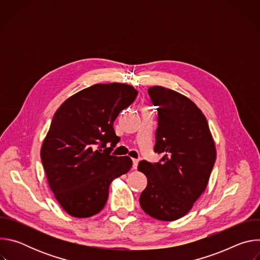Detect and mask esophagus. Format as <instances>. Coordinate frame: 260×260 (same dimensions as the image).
<instances>
[{
  "label": "esophagus",
  "mask_w": 260,
  "mask_h": 260,
  "mask_svg": "<svg viewBox=\"0 0 260 260\" xmlns=\"http://www.w3.org/2000/svg\"><path fill=\"white\" fill-rule=\"evenodd\" d=\"M138 164H139V159H136V158H134V159H133V168H134V169H137V167H138Z\"/></svg>",
  "instance_id": "1"
}]
</instances>
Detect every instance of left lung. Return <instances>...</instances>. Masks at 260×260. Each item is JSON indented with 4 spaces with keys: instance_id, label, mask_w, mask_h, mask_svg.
<instances>
[{
    "instance_id": "left-lung-1",
    "label": "left lung",
    "mask_w": 260,
    "mask_h": 260,
    "mask_svg": "<svg viewBox=\"0 0 260 260\" xmlns=\"http://www.w3.org/2000/svg\"><path fill=\"white\" fill-rule=\"evenodd\" d=\"M148 93L157 106L154 151L159 162H139L147 177L140 205L149 216L174 221L186 215L205 191L216 160V148L208 121L198 106L185 95L152 86Z\"/></svg>"
}]
</instances>
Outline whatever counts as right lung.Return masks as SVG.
I'll return each mask as SVG.
<instances>
[{"label":"right lung","instance_id":"add662e5","mask_svg":"<svg viewBox=\"0 0 260 260\" xmlns=\"http://www.w3.org/2000/svg\"><path fill=\"white\" fill-rule=\"evenodd\" d=\"M137 94L128 84H94L70 96L55 112L41 159L50 189L71 216L98 214L107 203L111 182L131 170L128 156L110 152L120 140L114 120Z\"/></svg>","mask_w":260,"mask_h":260}]
</instances>
